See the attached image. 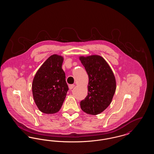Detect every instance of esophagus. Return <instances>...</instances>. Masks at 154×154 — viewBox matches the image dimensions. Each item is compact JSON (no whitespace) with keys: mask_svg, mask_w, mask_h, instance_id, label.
<instances>
[{"mask_svg":"<svg viewBox=\"0 0 154 154\" xmlns=\"http://www.w3.org/2000/svg\"><path fill=\"white\" fill-rule=\"evenodd\" d=\"M74 87H75V85H74V84H72V85H69V89H70V90L72 89Z\"/></svg>","mask_w":154,"mask_h":154,"instance_id":"obj_1","label":"esophagus"}]
</instances>
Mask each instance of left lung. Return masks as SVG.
<instances>
[{"label": "left lung", "instance_id": "left-lung-1", "mask_svg": "<svg viewBox=\"0 0 154 154\" xmlns=\"http://www.w3.org/2000/svg\"><path fill=\"white\" fill-rule=\"evenodd\" d=\"M81 63L88 74V95L81 101V109L88 114L97 115L111 103L116 90V81L111 67L100 55L81 56Z\"/></svg>", "mask_w": 154, "mask_h": 154}]
</instances>
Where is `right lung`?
Returning <instances> with one entry per match:
<instances>
[{
	"mask_svg": "<svg viewBox=\"0 0 154 154\" xmlns=\"http://www.w3.org/2000/svg\"><path fill=\"white\" fill-rule=\"evenodd\" d=\"M62 56L54 54L38 69L32 82V94L38 110L54 114L60 109L69 90L62 68Z\"/></svg>",
	"mask_w": 154,
	"mask_h": 154,
	"instance_id": "right-lung-1",
	"label": "right lung"
}]
</instances>
